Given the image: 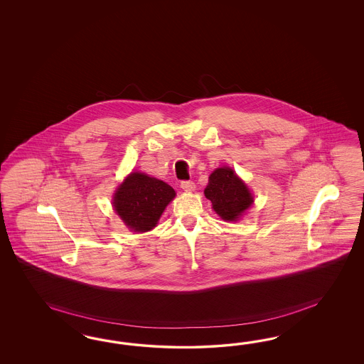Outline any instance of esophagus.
Returning a JSON list of instances; mask_svg holds the SVG:
<instances>
[{
    "mask_svg": "<svg viewBox=\"0 0 364 364\" xmlns=\"http://www.w3.org/2000/svg\"><path fill=\"white\" fill-rule=\"evenodd\" d=\"M180 187L183 188L184 191H187V192H191V191H193V189L196 188V186H195V183L191 181V180H184V181L180 183Z\"/></svg>",
    "mask_w": 364,
    "mask_h": 364,
    "instance_id": "esophagus-1",
    "label": "esophagus"
}]
</instances>
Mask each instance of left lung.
I'll return each mask as SVG.
<instances>
[{
    "mask_svg": "<svg viewBox=\"0 0 364 364\" xmlns=\"http://www.w3.org/2000/svg\"><path fill=\"white\" fill-rule=\"evenodd\" d=\"M204 195L221 219L228 221L239 220L242 212L254 203L250 189L227 166L212 172Z\"/></svg>",
    "mask_w": 364,
    "mask_h": 364,
    "instance_id": "obj_1",
    "label": "left lung"
}]
</instances>
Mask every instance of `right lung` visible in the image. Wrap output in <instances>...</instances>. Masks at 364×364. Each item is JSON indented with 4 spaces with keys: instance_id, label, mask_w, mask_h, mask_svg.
I'll return each instance as SVG.
<instances>
[{
    "instance_id": "1",
    "label": "right lung",
    "mask_w": 364,
    "mask_h": 364,
    "mask_svg": "<svg viewBox=\"0 0 364 364\" xmlns=\"http://www.w3.org/2000/svg\"><path fill=\"white\" fill-rule=\"evenodd\" d=\"M175 195L173 188L164 181L134 172L116 191L113 207L128 228L146 232L156 227Z\"/></svg>"
}]
</instances>
